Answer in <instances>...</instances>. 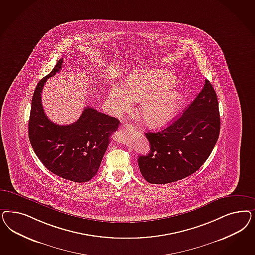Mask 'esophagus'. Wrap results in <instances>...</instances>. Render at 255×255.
Wrapping results in <instances>:
<instances>
[{
	"label": "esophagus",
	"instance_id": "34e87169",
	"mask_svg": "<svg viewBox=\"0 0 255 255\" xmlns=\"http://www.w3.org/2000/svg\"><path fill=\"white\" fill-rule=\"evenodd\" d=\"M123 130H130L133 128V127H132V125L128 123H125L123 126H122V128H121Z\"/></svg>",
	"mask_w": 255,
	"mask_h": 255
}]
</instances>
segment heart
Masks as SVG:
<instances>
[{
    "label": "heart",
    "instance_id": "b5f03b06",
    "mask_svg": "<svg viewBox=\"0 0 255 255\" xmlns=\"http://www.w3.org/2000/svg\"><path fill=\"white\" fill-rule=\"evenodd\" d=\"M174 83V76L166 71H136L128 77L123 88H111L107 98L109 111L120 116L131 111L133 101H140L137 113L140 120L149 127H160L173 118L184 100V95Z\"/></svg>",
    "mask_w": 255,
    "mask_h": 255
}]
</instances>
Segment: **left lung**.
<instances>
[{"label":"left lung","mask_w":255,"mask_h":255,"mask_svg":"<svg viewBox=\"0 0 255 255\" xmlns=\"http://www.w3.org/2000/svg\"><path fill=\"white\" fill-rule=\"evenodd\" d=\"M220 130L217 95L206 80L178 119L161 131L145 133L150 151L138 158L141 175L151 184H167L195 173L210 156Z\"/></svg>","instance_id":"obj_1"}]
</instances>
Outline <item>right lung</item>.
<instances>
[{"instance_id":"1","label":"right lung","mask_w":255,"mask_h":255,"mask_svg":"<svg viewBox=\"0 0 255 255\" xmlns=\"http://www.w3.org/2000/svg\"><path fill=\"white\" fill-rule=\"evenodd\" d=\"M63 58L52 71L37 83L32 99L29 139L35 155L51 173L66 180L87 182L99 171L111 136L119 120L85 108L80 118L68 126L51 122L45 115L41 101L46 81L60 71Z\"/></svg>"}]
</instances>
